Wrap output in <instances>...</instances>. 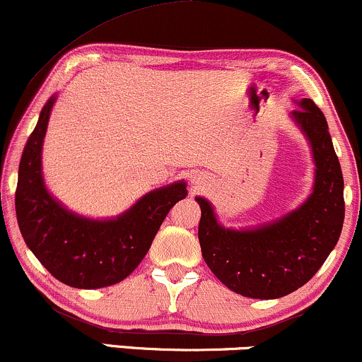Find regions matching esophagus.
<instances>
[{"label": "esophagus", "instance_id": "obj_1", "mask_svg": "<svg viewBox=\"0 0 362 362\" xmlns=\"http://www.w3.org/2000/svg\"><path fill=\"white\" fill-rule=\"evenodd\" d=\"M193 182H194V185H196V186H198V188H199V186H202V181H199V180H198V177H196V180H194Z\"/></svg>", "mask_w": 362, "mask_h": 362}]
</instances>
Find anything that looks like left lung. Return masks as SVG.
Wrapping results in <instances>:
<instances>
[{"instance_id":"left-lung-1","label":"left lung","mask_w":362,"mask_h":362,"mask_svg":"<svg viewBox=\"0 0 362 362\" xmlns=\"http://www.w3.org/2000/svg\"><path fill=\"white\" fill-rule=\"evenodd\" d=\"M292 119L310 142L315 163L312 194L279 220L250 230L216 221L208 199L202 208L198 238L209 270L230 290L252 298H279L300 288L336 247L344 223V180L327 120L310 99L297 102Z\"/></svg>"}]
</instances>
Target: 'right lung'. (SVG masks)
I'll return each mask as SVG.
<instances>
[{"label":"right lung","instance_id":"add662e5","mask_svg":"<svg viewBox=\"0 0 362 362\" xmlns=\"http://www.w3.org/2000/svg\"><path fill=\"white\" fill-rule=\"evenodd\" d=\"M55 95L40 112L23 149L15 194L25 243L57 280L75 288H102L131 275L149 252L174 204L186 198L185 181L163 186L112 220H90L69 211L48 193L42 176V146Z\"/></svg>","mask_w":362,"mask_h":362}]
</instances>
